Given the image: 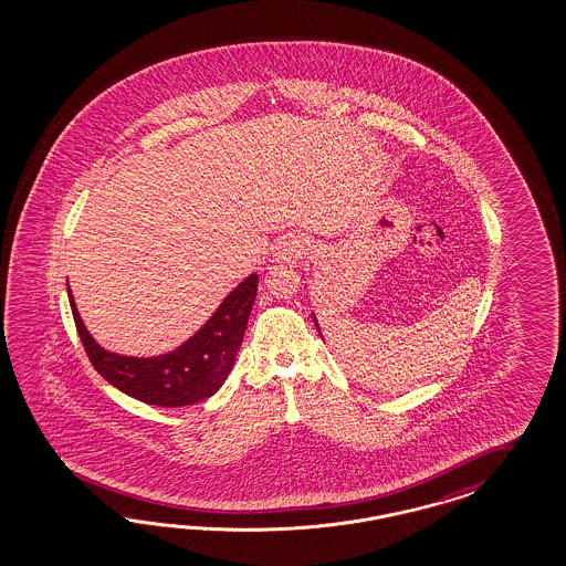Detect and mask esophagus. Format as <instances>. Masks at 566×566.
<instances>
[{"label":"esophagus","instance_id":"obj_1","mask_svg":"<svg viewBox=\"0 0 566 566\" xmlns=\"http://www.w3.org/2000/svg\"><path fill=\"white\" fill-rule=\"evenodd\" d=\"M305 251H307L305 240L289 237V239L277 242V247H275V259H277V261H294V259L301 258Z\"/></svg>","mask_w":566,"mask_h":566}]
</instances>
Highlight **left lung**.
Here are the masks:
<instances>
[{
	"instance_id": "left-lung-1",
	"label": "left lung",
	"mask_w": 566,
	"mask_h": 566,
	"mask_svg": "<svg viewBox=\"0 0 566 566\" xmlns=\"http://www.w3.org/2000/svg\"><path fill=\"white\" fill-rule=\"evenodd\" d=\"M313 324L317 327V332H319V336H322V329H319V324H317V317H315V313H313ZM324 338V336H322Z\"/></svg>"
}]
</instances>
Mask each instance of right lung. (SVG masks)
<instances>
[{
	"label": "right lung",
	"mask_w": 566,
	"mask_h": 566,
	"mask_svg": "<svg viewBox=\"0 0 566 566\" xmlns=\"http://www.w3.org/2000/svg\"><path fill=\"white\" fill-rule=\"evenodd\" d=\"M258 274L244 277L189 340L155 357H130L103 348L83 324L69 282L66 289L78 336L103 379L147 405L187 407L216 395L232 371L258 296Z\"/></svg>",
	"instance_id": "right-lung-1"
}]
</instances>
